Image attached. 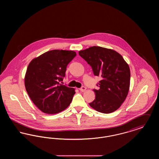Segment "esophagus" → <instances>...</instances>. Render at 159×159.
I'll return each mask as SVG.
<instances>
[{"label":"esophagus","mask_w":159,"mask_h":159,"mask_svg":"<svg viewBox=\"0 0 159 159\" xmlns=\"http://www.w3.org/2000/svg\"><path fill=\"white\" fill-rule=\"evenodd\" d=\"M86 88L84 87V86H82V87L79 89V90L81 91V92H84V91H86Z\"/></svg>","instance_id":"obj_1"}]
</instances>
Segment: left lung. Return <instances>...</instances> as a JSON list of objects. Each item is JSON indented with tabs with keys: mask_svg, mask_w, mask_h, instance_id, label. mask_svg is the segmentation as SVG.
I'll return each mask as SVG.
<instances>
[{
	"mask_svg": "<svg viewBox=\"0 0 159 159\" xmlns=\"http://www.w3.org/2000/svg\"><path fill=\"white\" fill-rule=\"evenodd\" d=\"M91 66L93 75L101 80L93 89L95 98L89 103L102 113H112L124 102L128 93L130 73L128 64L116 51L100 46H92L79 52Z\"/></svg>",
	"mask_w": 159,
	"mask_h": 159,
	"instance_id": "1",
	"label": "left lung"
}]
</instances>
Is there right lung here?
Listing matches in <instances>:
<instances>
[{
    "mask_svg": "<svg viewBox=\"0 0 159 159\" xmlns=\"http://www.w3.org/2000/svg\"><path fill=\"white\" fill-rule=\"evenodd\" d=\"M76 56L73 51L52 50L31 61L25 76L30 98L45 113H58L70 104L75 89L61 84L67 66Z\"/></svg>",
    "mask_w": 159,
    "mask_h": 159,
    "instance_id": "add662e5",
    "label": "right lung"
}]
</instances>
